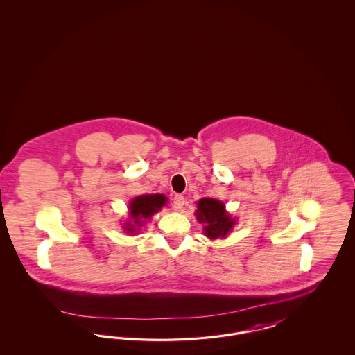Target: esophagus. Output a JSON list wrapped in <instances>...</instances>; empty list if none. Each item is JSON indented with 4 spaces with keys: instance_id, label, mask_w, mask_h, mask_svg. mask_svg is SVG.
Instances as JSON below:
<instances>
[{
    "instance_id": "obj_1",
    "label": "esophagus",
    "mask_w": 355,
    "mask_h": 355,
    "mask_svg": "<svg viewBox=\"0 0 355 355\" xmlns=\"http://www.w3.org/2000/svg\"><path fill=\"white\" fill-rule=\"evenodd\" d=\"M184 205H185V198L182 196H175L173 198V207H174V210H177V211L182 210Z\"/></svg>"
}]
</instances>
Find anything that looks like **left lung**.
Segmentation results:
<instances>
[{
	"mask_svg": "<svg viewBox=\"0 0 355 355\" xmlns=\"http://www.w3.org/2000/svg\"><path fill=\"white\" fill-rule=\"evenodd\" d=\"M196 218L203 225V233L210 239L225 238L232 232L236 220L225 210V205L214 198H201L197 202Z\"/></svg>",
	"mask_w": 355,
	"mask_h": 355,
	"instance_id": "left-lung-1",
	"label": "left lung"
}]
</instances>
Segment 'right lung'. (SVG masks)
I'll list each match as a JSON object with an SVG mask.
<instances>
[{
  "label": "right lung",
  "instance_id": "1",
  "mask_svg": "<svg viewBox=\"0 0 355 355\" xmlns=\"http://www.w3.org/2000/svg\"><path fill=\"white\" fill-rule=\"evenodd\" d=\"M168 198L164 194H145L133 198L129 209V220L123 223V230L129 234H135L142 227L145 220H150L153 214L161 210Z\"/></svg>",
  "mask_w": 355,
  "mask_h": 355
}]
</instances>
